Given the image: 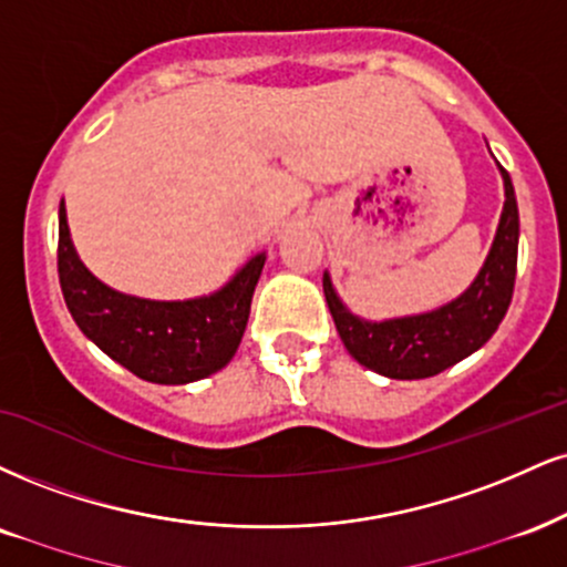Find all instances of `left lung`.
<instances>
[{"mask_svg": "<svg viewBox=\"0 0 567 567\" xmlns=\"http://www.w3.org/2000/svg\"><path fill=\"white\" fill-rule=\"evenodd\" d=\"M504 179V210L499 218L491 254L475 282L452 303L420 317L391 319V322H364L340 303L330 277H322L324 298L349 353L367 370L393 380L433 378L449 367L478 351L502 324L509 309L517 275V218L515 187L509 174Z\"/></svg>", "mask_w": 567, "mask_h": 567, "instance_id": "left-lung-1", "label": "left lung"}]
</instances>
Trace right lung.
<instances>
[{
    "label": "right lung",
    "instance_id": "obj_1",
    "mask_svg": "<svg viewBox=\"0 0 567 567\" xmlns=\"http://www.w3.org/2000/svg\"><path fill=\"white\" fill-rule=\"evenodd\" d=\"M266 256L258 254L235 279L195 301H145L94 279L73 250L60 203L58 275L68 311L79 330L136 378L184 385L221 370L235 357Z\"/></svg>",
    "mask_w": 567,
    "mask_h": 567
}]
</instances>
